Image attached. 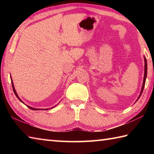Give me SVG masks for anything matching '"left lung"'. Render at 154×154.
<instances>
[{
    "mask_svg": "<svg viewBox=\"0 0 154 154\" xmlns=\"http://www.w3.org/2000/svg\"><path fill=\"white\" fill-rule=\"evenodd\" d=\"M144 62H145V65H144V75H143V85H142V89H141V92H140V95L138 98V99L136 100V101L138 100L139 99L140 96L142 95V93L143 92V89H144V86H145V83H146V77H147V69H148V67H147V60H146V57H144Z\"/></svg>",
    "mask_w": 154,
    "mask_h": 154,
    "instance_id": "left-lung-1",
    "label": "left lung"
}]
</instances>
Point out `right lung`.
Segmentation results:
<instances>
[{"label":"right lung","mask_w":154,"mask_h":154,"mask_svg":"<svg viewBox=\"0 0 154 154\" xmlns=\"http://www.w3.org/2000/svg\"><path fill=\"white\" fill-rule=\"evenodd\" d=\"M11 83H12V89H13V91H14V94H15V95L16 96V97L18 98V99H19V100L20 101V102H22L23 104H24V102H23V101L20 99L19 98V97H18V94H17V93H16V90H15V89H14V84H13V81H12V78H11ZM29 109H30L31 110H43V109H35V108H33V107H31V106H28V105H26ZM54 107H51V109L52 108H54ZM44 110H48V109H44Z\"/></svg>","instance_id":"obj_1"}]
</instances>
